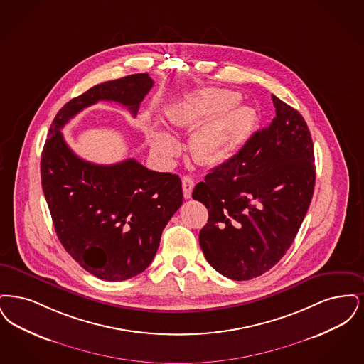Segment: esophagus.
I'll return each instance as SVG.
<instances>
[{"mask_svg":"<svg viewBox=\"0 0 364 364\" xmlns=\"http://www.w3.org/2000/svg\"><path fill=\"white\" fill-rule=\"evenodd\" d=\"M194 188V181L190 176H183L182 178V189H183V197L186 200H189L191 197V191Z\"/></svg>","mask_w":364,"mask_h":364,"instance_id":"34e87169","label":"esophagus"}]
</instances>
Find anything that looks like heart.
<instances>
[{"mask_svg":"<svg viewBox=\"0 0 364 364\" xmlns=\"http://www.w3.org/2000/svg\"><path fill=\"white\" fill-rule=\"evenodd\" d=\"M240 96L223 88H208L167 110L170 121L178 127H195L190 149L201 164H222L231 158L253 132L257 117L253 109L237 105ZM151 145L159 158L171 159L179 141L164 127H155Z\"/></svg>","mask_w":364,"mask_h":364,"instance_id":"b5f03b06","label":"heart"}]
</instances>
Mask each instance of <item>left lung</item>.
<instances>
[{
    "instance_id": "8db88e82",
    "label": "left lung",
    "mask_w": 364,
    "mask_h": 364,
    "mask_svg": "<svg viewBox=\"0 0 364 364\" xmlns=\"http://www.w3.org/2000/svg\"><path fill=\"white\" fill-rule=\"evenodd\" d=\"M276 117L235 156L196 185L208 209L200 246L210 267L231 280H252L291 247L316 185L314 146L299 111L272 95Z\"/></svg>"
}]
</instances>
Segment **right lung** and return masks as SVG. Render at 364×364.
Wrapping results in <instances>:
<instances>
[{"label":"right lung","instance_id":"right-lung-1","mask_svg":"<svg viewBox=\"0 0 364 364\" xmlns=\"http://www.w3.org/2000/svg\"><path fill=\"white\" fill-rule=\"evenodd\" d=\"M152 87L148 73H137L90 88L57 112L42 152V189L57 237L81 268L106 282L132 279L149 267L163 228L183 203L182 182L136 159L110 166L85 161L61 129L99 100L117 102L136 117Z\"/></svg>","mask_w":364,"mask_h":364}]
</instances>
